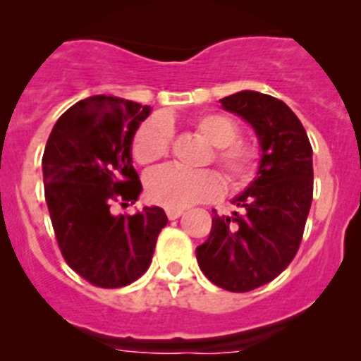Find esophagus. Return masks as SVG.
<instances>
[{
  "instance_id": "34e87169",
  "label": "esophagus",
  "mask_w": 361,
  "mask_h": 361,
  "mask_svg": "<svg viewBox=\"0 0 361 361\" xmlns=\"http://www.w3.org/2000/svg\"><path fill=\"white\" fill-rule=\"evenodd\" d=\"M183 209H178V208H168L166 209V215H168V219L170 220H175V219H178V216L183 215Z\"/></svg>"
}]
</instances>
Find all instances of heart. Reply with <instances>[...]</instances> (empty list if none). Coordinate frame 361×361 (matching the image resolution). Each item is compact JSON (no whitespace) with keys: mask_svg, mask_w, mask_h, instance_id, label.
<instances>
[{"mask_svg":"<svg viewBox=\"0 0 361 361\" xmlns=\"http://www.w3.org/2000/svg\"><path fill=\"white\" fill-rule=\"evenodd\" d=\"M193 128L204 142L213 146V162L231 186H245L253 180L260 166V152L251 142L237 141L240 137L237 121L209 111L193 119ZM170 145V124L162 117H152L133 137V157L141 164H152L164 157ZM145 188L153 204L180 209L215 199L222 191V180L215 171H184L175 166H161L146 175Z\"/></svg>","mask_w":361,"mask_h":361,"instance_id":"1","label":"heart"}]
</instances>
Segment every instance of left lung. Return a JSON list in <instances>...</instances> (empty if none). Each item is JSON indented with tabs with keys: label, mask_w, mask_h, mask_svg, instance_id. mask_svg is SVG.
Returning <instances> with one entry per match:
<instances>
[{
	"label": "left lung",
	"mask_w": 361,
	"mask_h": 361,
	"mask_svg": "<svg viewBox=\"0 0 361 361\" xmlns=\"http://www.w3.org/2000/svg\"><path fill=\"white\" fill-rule=\"evenodd\" d=\"M220 104L251 124L262 153L257 177L231 200L242 213L213 209L208 240L195 253L215 286L245 293L276 279L298 251L312 200V148L300 119L280 99L242 90Z\"/></svg>",
	"instance_id": "1"
}]
</instances>
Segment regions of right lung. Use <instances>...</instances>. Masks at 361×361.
Returning <instances> with one entry per match:
<instances>
[{"label": "right lung", "mask_w": 361, "mask_h": 361, "mask_svg": "<svg viewBox=\"0 0 361 361\" xmlns=\"http://www.w3.org/2000/svg\"><path fill=\"white\" fill-rule=\"evenodd\" d=\"M149 111L128 99L92 95L57 119L44 148V199L59 250L97 288H123L145 275L168 224L159 206H145L135 215L110 209L141 195L132 141Z\"/></svg>", "instance_id": "right-lung-1"}]
</instances>
